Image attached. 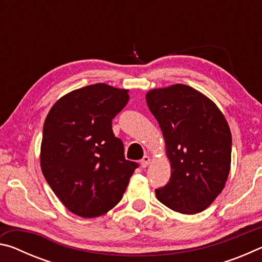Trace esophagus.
Wrapping results in <instances>:
<instances>
[{"mask_svg": "<svg viewBox=\"0 0 262 262\" xmlns=\"http://www.w3.org/2000/svg\"><path fill=\"white\" fill-rule=\"evenodd\" d=\"M150 161H151V158L145 155V156L141 159V166L142 167H147L150 164Z\"/></svg>", "mask_w": 262, "mask_h": 262, "instance_id": "esophagus-1", "label": "esophagus"}]
</instances>
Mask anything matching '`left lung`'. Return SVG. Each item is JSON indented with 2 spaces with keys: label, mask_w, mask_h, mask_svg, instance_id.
Listing matches in <instances>:
<instances>
[{
  "label": "left lung",
  "mask_w": 262,
  "mask_h": 262,
  "mask_svg": "<svg viewBox=\"0 0 262 262\" xmlns=\"http://www.w3.org/2000/svg\"><path fill=\"white\" fill-rule=\"evenodd\" d=\"M158 121L170 161V181L155 190L170 209L193 215L223 190L231 167V132L211 99L185 84L151 89L145 95Z\"/></svg>",
  "instance_id": "8db88e82"
}]
</instances>
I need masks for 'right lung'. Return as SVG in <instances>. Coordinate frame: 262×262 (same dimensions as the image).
Segmentation results:
<instances>
[{"instance_id":"right-lung-1","label":"right lung","mask_w":262,"mask_h":262,"mask_svg":"<svg viewBox=\"0 0 262 262\" xmlns=\"http://www.w3.org/2000/svg\"><path fill=\"white\" fill-rule=\"evenodd\" d=\"M129 90L105 83L76 89L52 106L43 123L40 167L73 214L92 219L118 205L137 164L126 161L112 119Z\"/></svg>"}]
</instances>
